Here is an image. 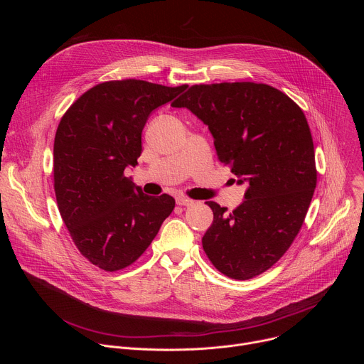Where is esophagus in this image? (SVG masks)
Returning a JSON list of instances; mask_svg holds the SVG:
<instances>
[{
    "label": "esophagus",
    "mask_w": 364,
    "mask_h": 364,
    "mask_svg": "<svg viewBox=\"0 0 364 364\" xmlns=\"http://www.w3.org/2000/svg\"><path fill=\"white\" fill-rule=\"evenodd\" d=\"M176 201H177L178 205H191V204H194V200L187 198V197H184V196H178V197L176 198Z\"/></svg>",
    "instance_id": "34e87169"
}]
</instances>
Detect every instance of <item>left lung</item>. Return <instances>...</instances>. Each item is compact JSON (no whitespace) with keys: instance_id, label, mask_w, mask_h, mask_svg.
<instances>
[{"instance_id":"1","label":"left lung","mask_w":364,"mask_h":364,"mask_svg":"<svg viewBox=\"0 0 364 364\" xmlns=\"http://www.w3.org/2000/svg\"><path fill=\"white\" fill-rule=\"evenodd\" d=\"M171 107L209 127L218 159L247 184L232 213L207 201L213 223L201 239L205 255L229 278L261 275L294 242L317 186L304 112L281 90L253 82L194 85Z\"/></svg>"}]
</instances>
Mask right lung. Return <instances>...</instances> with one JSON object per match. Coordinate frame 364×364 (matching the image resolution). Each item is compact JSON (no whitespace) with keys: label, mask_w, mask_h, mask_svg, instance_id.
<instances>
[{"label":"right lung","mask_w":364,"mask_h":364,"mask_svg":"<svg viewBox=\"0 0 364 364\" xmlns=\"http://www.w3.org/2000/svg\"><path fill=\"white\" fill-rule=\"evenodd\" d=\"M186 87L135 79L99 83L58 127L53 174L59 212L80 253L103 271L134 264L174 209L171 196L144 194L124 171L138 164L151 112Z\"/></svg>","instance_id":"right-lung-1"}]
</instances>
